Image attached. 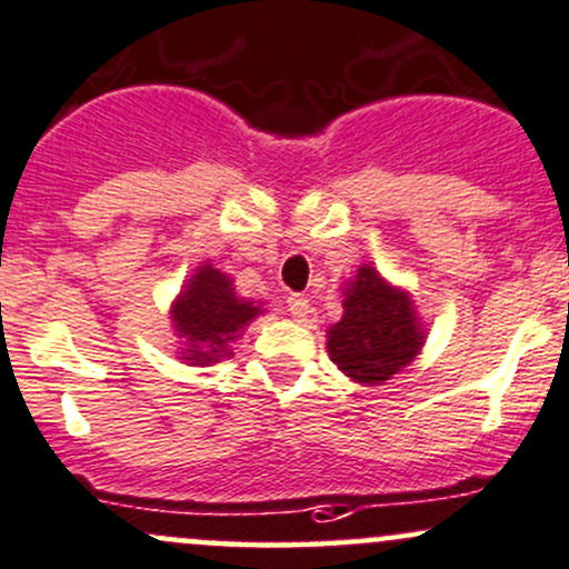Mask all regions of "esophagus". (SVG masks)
I'll return each mask as SVG.
<instances>
[{"label":"esophagus","mask_w":569,"mask_h":569,"mask_svg":"<svg viewBox=\"0 0 569 569\" xmlns=\"http://www.w3.org/2000/svg\"><path fill=\"white\" fill-rule=\"evenodd\" d=\"M286 305H289V313L295 316L297 321H305L310 316V300L308 297H302V295H289V300H286Z\"/></svg>","instance_id":"obj_1"}]
</instances>
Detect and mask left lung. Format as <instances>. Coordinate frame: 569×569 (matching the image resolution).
I'll list each match as a JSON object with an SVG mask.
<instances>
[{
  "label": "left lung",
  "instance_id": "left-lung-1",
  "mask_svg": "<svg viewBox=\"0 0 569 569\" xmlns=\"http://www.w3.org/2000/svg\"><path fill=\"white\" fill-rule=\"evenodd\" d=\"M426 343L409 291L395 289L379 269L362 264L343 286V319L327 330L332 362L365 387L385 385Z\"/></svg>",
  "mask_w": 569,
  "mask_h": 569
}]
</instances>
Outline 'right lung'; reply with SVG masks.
<instances>
[{
  "mask_svg": "<svg viewBox=\"0 0 569 569\" xmlns=\"http://www.w3.org/2000/svg\"><path fill=\"white\" fill-rule=\"evenodd\" d=\"M261 313L256 302L237 297L234 280L212 264H201L171 305V321L188 365H209L231 357L229 343Z\"/></svg>",
  "mask_w": 569,
  "mask_h": 569,
  "instance_id": "right-lung-1",
  "label": "right lung"
}]
</instances>
